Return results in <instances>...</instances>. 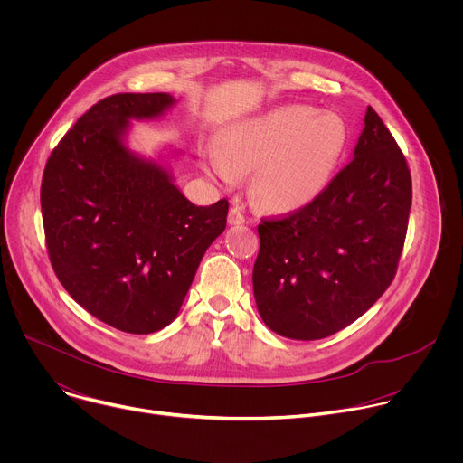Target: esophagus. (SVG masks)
<instances>
[{
  "instance_id": "esophagus-1",
  "label": "esophagus",
  "mask_w": 463,
  "mask_h": 463,
  "mask_svg": "<svg viewBox=\"0 0 463 463\" xmlns=\"http://www.w3.org/2000/svg\"><path fill=\"white\" fill-rule=\"evenodd\" d=\"M243 222H245L243 211L240 207H231V211H229V223L231 225H240Z\"/></svg>"
}]
</instances>
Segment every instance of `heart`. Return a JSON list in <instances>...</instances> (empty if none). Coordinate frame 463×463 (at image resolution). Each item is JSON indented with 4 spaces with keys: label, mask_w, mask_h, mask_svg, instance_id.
Returning a JSON list of instances; mask_svg holds the SVG:
<instances>
[{
    "label": "heart",
    "mask_w": 463,
    "mask_h": 463,
    "mask_svg": "<svg viewBox=\"0 0 463 463\" xmlns=\"http://www.w3.org/2000/svg\"><path fill=\"white\" fill-rule=\"evenodd\" d=\"M346 143L348 128L337 113L288 104L236 124L211 154V166L227 183L254 170L256 200L269 211L288 213L326 188Z\"/></svg>",
    "instance_id": "1"
}]
</instances>
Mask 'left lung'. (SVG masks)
Listing matches in <instances>:
<instances>
[{
	"label": "left lung",
	"mask_w": 463,
	"mask_h": 463,
	"mask_svg": "<svg viewBox=\"0 0 463 463\" xmlns=\"http://www.w3.org/2000/svg\"><path fill=\"white\" fill-rule=\"evenodd\" d=\"M411 205L407 159L368 106L354 159L313 202L258 225L252 289L261 320L298 341L357 320L398 273Z\"/></svg>",
	"instance_id": "8db88e82"
}]
</instances>
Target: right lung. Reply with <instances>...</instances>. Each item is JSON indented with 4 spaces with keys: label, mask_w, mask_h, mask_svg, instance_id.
Returning <instances> with one entry per match:
<instances>
[{
    "label": "right lung",
    "mask_w": 463,
    "mask_h": 463,
    "mask_svg": "<svg viewBox=\"0 0 463 463\" xmlns=\"http://www.w3.org/2000/svg\"><path fill=\"white\" fill-rule=\"evenodd\" d=\"M168 93L93 104L51 152L40 188L51 266L86 311L146 335L179 313L197 266L225 231L229 202L195 207L156 163L122 145L128 118H152Z\"/></svg>",
    "instance_id": "obj_1"
}]
</instances>
